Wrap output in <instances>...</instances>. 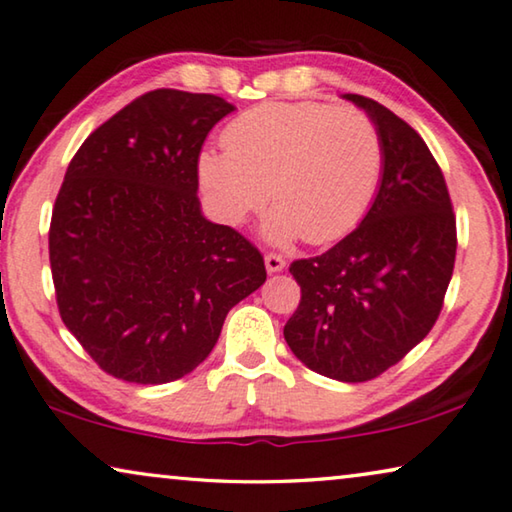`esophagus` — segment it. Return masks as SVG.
<instances>
[{"label": "esophagus", "mask_w": 512, "mask_h": 512, "mask_svg": "<svg viewBox=\"0 0 512 512\" xmlns=\"http://www.w3.org/2000/svg\"><path fill=\"white\" fill-rule=\"evenodd\" d=\"M283 267H286V261H283V258H281L279 254H267V256H265V270L270 272V274L281 272Z\"/></svg>", "instance_id": "esophagus-1"}]
</instances>
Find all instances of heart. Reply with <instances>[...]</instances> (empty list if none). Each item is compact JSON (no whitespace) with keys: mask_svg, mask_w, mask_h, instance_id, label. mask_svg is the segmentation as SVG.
Instances as JSON below:
<instances>
[{"mask_svg":"<svg viewBox=\"0 0 512 512\" xmlns=\"http://www.w3.org/2000/svg\"><path fill=\"white\" fill-rule=\"evenodd\" d=\"M222 141L224 151L208 148L196 162L203 192L229 224L247 222L270 196L263 235L272 245L343 238L380 187V132L352 107L265 102L226 125Z\"/></svg>","mask_w":512,"mask_h":512,"instance_id":"obj_1","label":"heart"}]
</instances>
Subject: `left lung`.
Instances as JSON below:
<instances>
[{
    "mask_svg": "<svg viewBox=\"0 0 512 512\" xmlns=\"http://www.w3.org/2000/svg\"><path fill=\"white\" fill-rule=\"evenodd\" d=\"M343 98L380 132V187L355 231L325 254L290 265L302 300L283 338L311 371L366 382L428 336L458 238L442 169L419 132L380 102L357 93Z\"/></svg>",
    "mask_w": 512,
    "mask_h": 512,
    "instance_id": "left-lung-1",
    "label": "left lung"
}]
</instances>
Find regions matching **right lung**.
I'll list each match as a JSON object with an SVG mask.
<instances>
[{
	"label": "right lung",
	"instance_id": "right-lung-1",
	"mask_svg": "<svg viewBox=\"0 0 512 512\" xmlns=\"http://www.w3.org/2000/svg\"><path fill=\"white\" fill-rule=\"evenodd\" d=\"M235 112L210 93L157 89L86 137L52 210L50 265L68 332L135 384L192 373L235 304L265 283L263 256L203 217L201 146Z\"/></svg>",
	"mask_w": 512,
	"mask_h": 512
}]
</instances>
